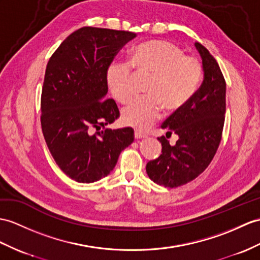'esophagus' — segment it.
<instances>
[{
    "label": "esophagus",
    "mask_w": 260,
    "mask_h": 260,
    "mask_svg": "<svg viewBox=\"0 0 260 260\" xmlns=\"http://www.w3.org/2000/svg\"><path fill=\"white\" fill-rule=\"evenodd\" d=\"M145 137H147V135L143 134V132H141L140 130H135V138L136 139H142Z\"/></svg>",
    "instance_id": "1"
}]
</instances>
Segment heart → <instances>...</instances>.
<instances>
[{
	"mask_svg": "<svg viewBox=\"0 0 260 260\" xmlns=\"http://www.w3.org/2000/svg\"><path fill=\"white\" fill-rule=\"evenodd\" d=\"M131 67L138 74H152L147 86L149 96L135 99L121 111L122 121L139 129L153 123L161 115L162 106L168 110L184 106L194 94L203 72L200 60L185 56L175 44L145 42L131 53L130 64L116 61L107 71V84L112 96L121 104L135 96L136 76Z\"/></svg>",
	"mask_w": 260,
	"mask_h": 260,
	"instance_id": "heart-1",
	"label": "heart"
}]
</instances>
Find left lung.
<instances>
[{"instance_id": "left-lung-1", "label": "left lung", "mask_w": 260, "mask_h": 260, "mask_svg": "<svg viewBox=\"0 0 260 260\" xmlns=\"http://www.w3.org/2000/svg\"><path fill=\"white\" fill-rule=\"evenodd\" d=\"M204 77L202 85L187 103L161 125L179 137L171 146L166 137L157 138L162 153L147 163V173L154 183L178 187L196 179L208 167L216 153L223 132L226 111V82L211 53L200 43Z\"/></svg>"}]
</instances>
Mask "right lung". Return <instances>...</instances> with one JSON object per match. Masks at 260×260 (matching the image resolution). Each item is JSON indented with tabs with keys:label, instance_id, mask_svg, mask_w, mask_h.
<instances>
[{
	"label": "right lung",
	"instance_id": "1",
	"mask_svg": "<svg viewBox=\"0 0 260 260\" xmlns=\"http://www.w3.org/2000/svg\"><path fill=\"white\" fill-rule=\"evenodd\" d=\"M136 36L125 30L82 27L48 60L41 100L43 135L57 166L79 183L108 175L121 151L134 142L132 128H105L119 118L115 100L105 97L109 65Z\"/></svg>",
	"mask_w": 260,
	"mask_h": 260
}]
</instances>
